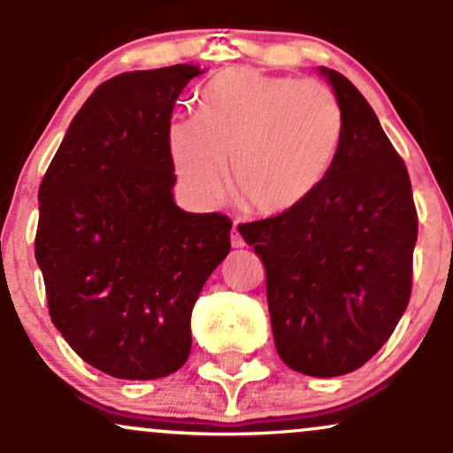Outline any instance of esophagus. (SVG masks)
<instances>
[{"mask_svg": "<svg viewBox=\"0 0 453 453\" xmlns=\"http://www.w3.org/2000/svg\"><path fill=\"white\" fill-rule=\"evenodd\" d=\"M230 242H232V247H234V249H242V247H244V241H242L241 232H238L236 223H234V227H232V234H230Z\"/></svg>", "mask_w": 453, "mask_h": 453, "instance_id": "1", "label": "esophagus"}]
</instances>
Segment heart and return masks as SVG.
<instances>
[{"instance_id": "b5f03b06", "label": "heart", "mask_w": 453, "mask_h": 453, "mask_svg": "<svg viewBox=\"0 0 453 453\" xmlns=\"http://www.w3.org/2000/svg\"><path fill=\"white\" fill-rule=\"evenodd\" d=\"M345 112L330 87L236 67L211 82L196 117L168 127L174 173L204 204L227 196L256 215H285L326 183L341 153Z\"/></svg>"}]
</instances>
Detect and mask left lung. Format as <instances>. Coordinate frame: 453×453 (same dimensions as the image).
<instances>
[{
  "label": "left lung",
  "mask_w": 453,
  "mask_h": 453,
  "mask_svg": "<svg viewBox=\"0 0 453 453\" xmlns=\"http://www.w3.org/2000/svg\"><path fill=\"white\" fill-rule=\"evenodd\" d=\"M345 112L326 183L285 215L238 226L266 268L280 360L311 377L357 371L392 336L411 298L418 211L407 165L341 72L319 67Z\"/></svg>",
  "instance_id": "obj_1"
}]
</instances>
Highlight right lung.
Segmentation results:
<instances>
[{
  "mask_svg": "<svg viewBox=\"0 0 453 453\" xmlns=\"http://www.w3.org/2000/svg\"><path fill=\"white\" fill-rule=\"evenodd\" d=\"M197 65L126 72L72 119L42 185L35 259L57 330L117 379H159L191 351V311L230 253V217L174 204L168 127Z\"/></svg>",
  "mask_w": 453,
  "mask_h": 453,
  "instance_id": "add662e5",
  "label": "right lung"
}]
</instances>
